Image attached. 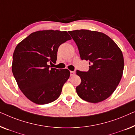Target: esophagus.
<instances>
[{"mask_svg":"<svg viewBox=\"0 0 135 135\" xmlns=\"http://www.w3.org/2000/svg\"><path fill=\"white\" fill-rule=\"evenodd\" d=\"M75 75V71H70V76H74Z\"/></svg>","mask_w":135,"mask_h":135,"instance_id":"1","label":"esophagus"}]
</instances>
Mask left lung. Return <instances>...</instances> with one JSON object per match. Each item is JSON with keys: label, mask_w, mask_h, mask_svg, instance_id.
<instances>
[{"label": "left lung", "mask_w": 135, "mask_h": 135, "mask_svg": "<svg viewBox=\"0 0 135 135\" xmlns=\"http://www.w3.org/2000/svg\"><path fill=\"white\" fill-rule=\"evenodd\" d=\"M81 59L89 60L87 71H76L81 82L76 90L85 101L98 103L108 98L122 78L124 60L122 51L102 32L81 29L69 31Z\"/></svg>", "instance_id": "left-lung-1"}]
</instances>
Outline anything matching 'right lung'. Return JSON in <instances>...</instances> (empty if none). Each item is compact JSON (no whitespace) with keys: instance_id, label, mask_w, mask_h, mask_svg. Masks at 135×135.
<instances>
[{"instance_id":"1","label":"right lung","mask_w":135,"mask_h":135,"mask_svg":"<svg viewBox=\"0 0 135 135\" xmlns=\"http://www.w3.org/2000/svg\"><path fill=\"white\" fill-rule=\"evenodd\" d=\"M71 39L66 31L39 30L16 46L13 55L12 72L19 88L31 102L45 105L60 96L70 71L50 68L48 63H56L59 47Z\"/></svg>"}]
</instances>
